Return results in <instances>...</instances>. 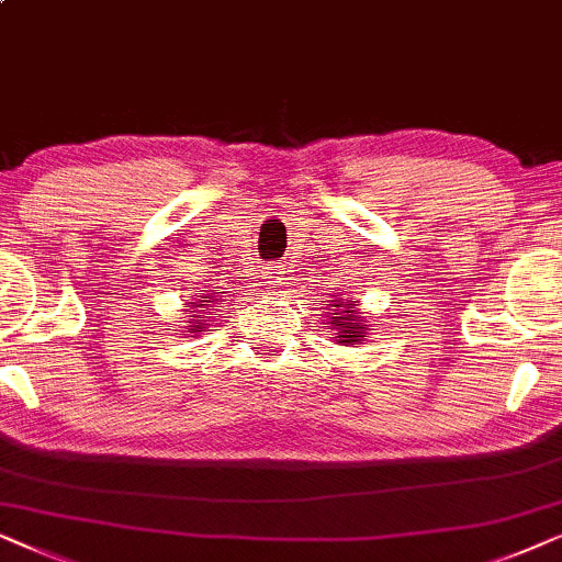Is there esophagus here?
<instances>
[{
    "label": "esophagus",
    "mask_w": 562,
    "mask_h": 562,
    "mask_svg": "<svg viewBox=\"0 0 562 562\" xmlns=\"http://www.w3.org/2000/svg\"><path fill=\"white\" fill-rule=\"evenodd\" d=\"M267 282H269V288L272 290H282L285 288V282H288V277H285V269L282 267H272L267 272Z\"/></svg>",
    "instance_id": "34e87169"
}]
</instances>
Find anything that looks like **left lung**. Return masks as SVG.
I'll list each match as a JSON object with an SVG mask.
<instances>
[{
  "label": "left lung",
  "instance_id": "obj_1",
  "mask_svg": "<svg viewBox=\"0 0 562 562\" xmlns=\"http://www.w3.org/2000/svg\"><path fill=\"white\" fill-rule=\"evenodd\" d=\"M328 305V324H331V331H334V341L336 344H344V347H351V344H362L364 336L370 331H375V328H370V316H364V311L359 308L357 297L347 295V290L344 293H334L331 301H324Z\"/></svg>",
  "mask_w": 562,
  "mask_h": 562
}]
</instances>
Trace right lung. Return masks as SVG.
<instances>
[{
	"label": "right lung",
	"instance_id": "right-lung-1",
	"mask_svg": "<svg viewBox=\"0 0 562 562\" xmlns=\"http://www.w3.org/2000/svg\"><path fill=\"white\" fill-rule=\"evenodd\" d=\"M223 301H226L223 290L213 285H203L194 290V295H190V301L184 303V313H187V321H184L187 326H182L184 331L192 336H200V331H205V328L211 326L207 321L218 316Z\"/></svg>",
	"mask_w": 562,
	"mask_h": 562
}]
</instances>
